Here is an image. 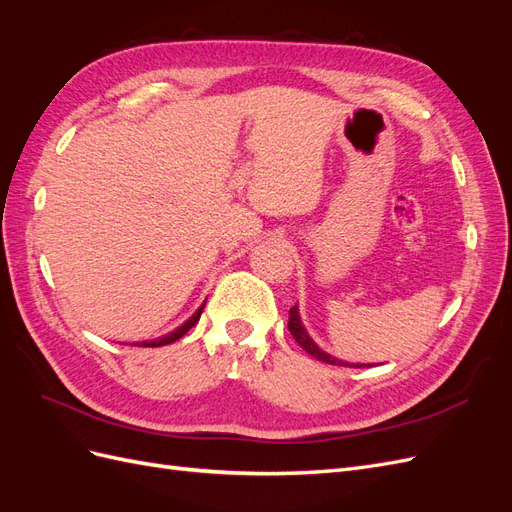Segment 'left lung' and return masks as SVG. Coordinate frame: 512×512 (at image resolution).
Here are the masks:
<instances>
[{
    "label": "left lung",
    "instance_id": "8db88e82",
    "mask_svg": "<svg viewBox=\"0 0 512 512\" xmlns=\"http://www.w3.org/2000/svg\"><path fill=\"white\" fill-rule=\"evenodd\" d=\"M288 329H290V333H292V337L297 339V344L309 354V356H314L316 361H322V363H329V365H342V367H354V365H350L348 361H342V359H335L333 354H329V352H324L312 337H309V333H307V329L303 327V322H301V314H299V307L294 305L292 309H290V316H288Z\"/></svg>",
    "mask_w": 512,
    "mask_h": 512
}]
</instances>
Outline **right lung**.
I'll use <instances>...</instances> for the list:
<instances>
[{"instance_id":"add662e5","label":"right lung","mask_w":512,"mask_h":512,"mask_svg":"<svg viewBox=\"0 0 512 512\" xmlns=\"http://www.w3.org/2000/svg\"><path fill=\"white\" fill-rule=\"evenodd\" d=\"M205 303H207V301H205ZM205 303L200 305V307L196 309V312L181 324V327H177L175 331H170V333H168V335H164V337L153 339V342H143V346H145V348H158V346H166V344H173V342H177V339H181V337H183L185 333H188V331L194 327V324L198 322L200 314H203V309H205Z\"/></svg>"}]
</instances>
